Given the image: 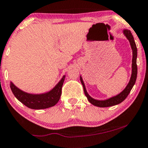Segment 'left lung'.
<instances>
[{"instance_id": "8db88e82", "label": "left lung", "mask_w": 148, "mask_h": 148, "mask_svg": "<svg viewBox=\"0 0 148 148\" xmlns=\"http://www.w3.org/2000/svg\"><path fill=\"white\" fill-rule=\"evenodd\" d=\"M123 33H124L125 36H126L127 39L129 40L130 44H131L132 50H133V60H132V74L131 80H130L129 82H128V85L118 95L108 99L106 100H104V101H99V100L94 99L92 98L90 95H88L85 89V85L83 83V81L82 80V77H80L81 83H82V86H83L84 89V92H85V95L87 97V99L89 100L90 103L93 105L96 106H99V107H108V106H112L116 105V104H120L121 102L124 100L125 98L128 97L129 95L130 92L133 88V85H135V82L136 81V78H137V73H138V68H137V63H136V59H137V47H136V44L135 43L134 38H133V35H132L131 32L130 30L125 29L123 30Z\"/></svg>"}]
</instances>
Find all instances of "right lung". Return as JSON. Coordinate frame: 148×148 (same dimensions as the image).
Returning <instances> with one entry per match:
<instances>
[{
    "instance_id": "add662e5",
    "label": "right lung",
    "mask_w": 148,
    "mask_h": 148,
    "mask_svg": "<svg viewBox=\"0 0 148 148\" xmlns=\"http://www.w3.org/2000/svg\"><path fill=\"white\" fill-rule=\"evenodd\" d=\"M65 76L54 88L49 92L42 95H32L22 91L10 82V89L15 97L23 104L30 109H42L51 107L59 101L61 95L62 86Z\"/></svg>"
}]
</instances>
